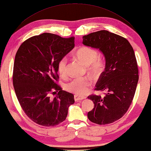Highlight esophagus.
I'll return each mask as SVG.
<instances>
[{
    "label": "esophagus",
    "instance_id": "1",
    "mask_svg": "<svg viewBox=\"0 0 151 151\" xmlns=\"http://www.w3.org/2000/svg\"><path fill=\"white\" fill-rule=\"evenodd\" d=\"M86 98L85 96H78V95H74V99L75 101H78L79 100H82Z\"/></svg>",
    "mask_w": 151,
    "mask_h": 151
}]
</instances>
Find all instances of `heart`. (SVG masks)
I'll return each instance as SVG.
<instances>
[{"mask_svg":"<svg viewBox=\"0 0 151 151\" xmlns=\"http://www.w3.org/2000/svg\"><path fill=\"white\" fill-rule=\"evenodd\" d=\"M75 58L86 66H88L90 71L95 74H98L103 68L102 59L98 56V51L90 46H83L76 50L74 53ZM58 73L61 76L64 77L66 73L67 60L63 58L59 60L57 65ZM91 79L88 77L77 78L67 83L65 88L70 92L77 95H84L88 92L91 86Z\"/></svg>","mask_w":151,"mask_h":151,"instance_id":"heart-1","label":"heart"}]
</instances>
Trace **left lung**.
<instances>
[{"label": "left lung", "mask_w": 151, "mask_h": 151, "mask_svg": "<svg viewBox=\"0 0 151 151\" xmlns=\"http://www.w3.org/2000/svg\"><path fill=\"white\" fill-rule=\"evenodd\" d=\"M83 43L99 49L106 60L95 90L106 93L88 96L94 103L88 118L98 125L112 123L127 112L135 94L139 76L134 52L128 40L106 30L84 35Z\"/></svg>", "instance_id": "1"}]
</instances>
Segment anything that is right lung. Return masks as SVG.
<instances>
[{
    "instance_id": "1",
    "label": "right lung",
    "mask_w": 151,
    "mask_h": 151,
    "mask_svg": "<svg viewBox=\"0 0 151 151\" xmlns=\"http://www.w3.org/2000/svg\"><path fill=\"white\" fill-rule=\"evenodd\" d=\"M74 39L44 33L26 39L16 53L13 84L17 98L26 116L38 125H59L74 103L72 93L57 84L58 62L74 47Z\"/></svg>"
}]
</instances>
